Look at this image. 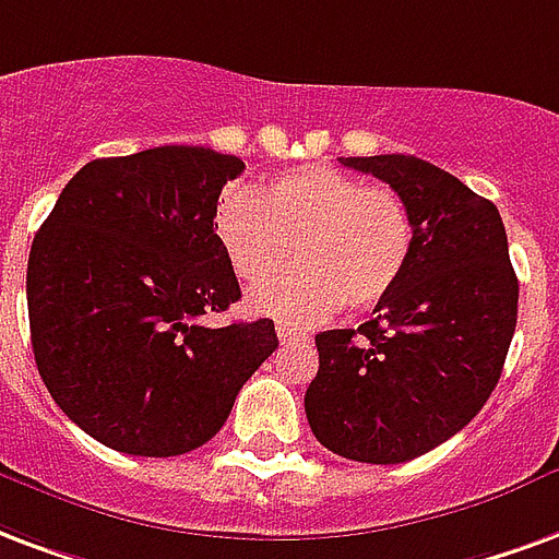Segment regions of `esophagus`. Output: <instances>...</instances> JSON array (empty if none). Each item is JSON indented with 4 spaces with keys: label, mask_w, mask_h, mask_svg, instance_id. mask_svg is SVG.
I'll return each mask as SVG.
<instances>
[{
    "label": "esophagus",
    "mask_w": 559,
    "mask_h": 559,
    "mask_svg": "<svg viewBox=\"0 0 559 559\" xmlns=\"http://www.w3.org/2000/svg\"><path fill=\"white\" fill-rule=\"evenodd\" d=\"M275 332H278V341L290 343V341H305V332L296 329V325H287V322H278L275 325Z\"/></svg>",
    "instance_id": "esophagus-1"
}]
</instances>
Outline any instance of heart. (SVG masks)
Instances as JSON below:
<instances>
[{"label": "heart", "instance_id": "heart-1", "mask_svg": "<svg viewBox=\"0 0 559 559\" xmlns=\"http://www.w3.org/2000/svg\"><path fill=\"white\" fill-rule=\"evenodd\" d=\"M213 234L239 281L275 275L290 248L299 263L251 293L248 308L287 322H320L373 308L406 275L415 222L400 192L367 186L332 165H301L251 189L227 183L213 204Z\"/></svg>", "mask_w": 559, "mask_h": 559}]
</instances>
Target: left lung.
<instances>
[{
  "instance_id": "1",
  "label": "left lung",
  "mask_w": 559,
  "mask_h": 559,
  "mask_svg": "<svg viewBox=\"0 0 559 559\" xmlns=\"http://www.w3.org/2000/svg\"><path fill=\"white\" fill-rule=\"evenodd\" d=\"M403 195L415 222L406 275L358 329L317 334L305 415L322 448L396 465L444 444L489 400L519 317L498 206L417 156H346Z\"/></svg>"
}]
</instances>
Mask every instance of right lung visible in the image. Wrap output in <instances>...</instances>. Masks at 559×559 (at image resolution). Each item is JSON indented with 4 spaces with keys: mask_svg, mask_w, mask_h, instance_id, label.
<instances>
[{
    "mask_svg": "<svg viewBox=\"0 0 559 559\" xmlns=\"http://www.w3.org/2000/svg\"><path fill=\"white\" fill-rule=\"evenodd\" d=\"M242 168L189 144L94 159L35 234L26 296L37 373L106 448H201L278 349L272 320L201 322L242 296L213 234V204Z\"/></svg>",
    "mask_w": 559,
    "mask_h": 559,
    "instance_id": "right-lung-1",
    "label": "right lung"
}]
</instances>
